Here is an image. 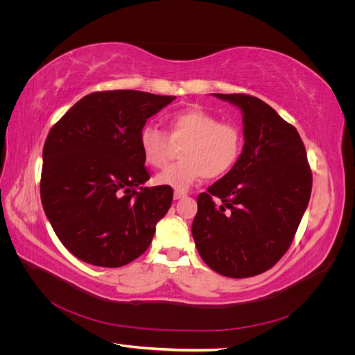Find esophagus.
<instances>
[{"label":"esophagus","instance_id":"34e87169","mask_svg":"<svg viewBox=\"0 0 355 355\" xmlns=\"http://www.w3.org/2000/svg\"><path fill=\"white\" fill-rule=\"evenodd\" d=\"M173 197H175V200H180V198H184V197H187V194L184 191H175V194H173Z\"/></svg>","mask_w":355,"mask_h":355}]
</instances>
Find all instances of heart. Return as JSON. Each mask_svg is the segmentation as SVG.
<instances>
[{
	"label": "heart",
	"instance_id": "heart-1",
	"mask_svg": "<svg viewBox=\"0 0 355 355\" xmlns=\"http://www.w3.org/2000/svg\"><path fill=\"white\" fill-rule=\"evenodd\" d=\"M167 127L168 136L151 124L139 132V149L148 166L163 167L171 146L182 145L179 163L158 173L155 184L185 191L202 176L227 175L239 163L244 145L239 125L220 123L216 115L204 110H187L171 115Z\"/></svg>",
	"mask_w": 355,
	"mask_h": 355
}]
</instances>
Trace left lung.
Instances as JSON below:
<instances>
[{"label": "left lung", "mask_w": 355, "mask_h": 355, "mask_svg": "<svg viewBox=\"0 0 355 355\" xmlns=\"http://www.w3.org/2000/svg\"><path fill=\"white\" fill-rule=\"evenodd\" d=\"M216 98L239 106L244 146L239 163L198 196L192 237L213 271L247 278L287 252L306 210L313 173L296 128L249 94Z\"/></svg>", "instance_id": "obj_1"}]
</instances>
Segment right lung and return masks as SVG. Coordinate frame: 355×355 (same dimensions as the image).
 <instances>
[{
	"instance_id": "add662e5",
	"label": "right lung",
	"mask_w": 355,
	"mask_h": 355,
	"mask_svg": "<svg viewBox=\"0 0 355 355\" xmlns=\"http://www.w3.org/2000/svg\"><path fill=\"white\" fill-rule=\"evenodd\" d=\"M175 96L137 90L84 96L42 148L41 202L58 239L83 262L118 268L141 256L173 200L149 179L139 132Z\"/></svg>"
}]
</instances>
